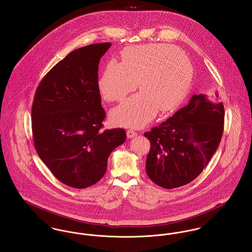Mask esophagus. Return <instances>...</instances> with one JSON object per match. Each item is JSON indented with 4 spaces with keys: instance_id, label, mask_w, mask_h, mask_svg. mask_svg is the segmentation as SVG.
<instances>
[{
    "instance_id": "esophagus-1",
    "label": "esophagus",
    "mask_w": 252,
    "mask_h": 252,
    "mask_svg": "<svg viewBox=\"0 0 252 252\" xmlns=\"http://www.w3.org/2000/svg\"><path fill=\"white\" fill-rule=\"evenodd\" d=\"M137 135H138V133H137L136 131L132 130V129H129V130H127V132H126V136H127V138H129V139L136 137Z\"/></svg>"
}]
</instances>
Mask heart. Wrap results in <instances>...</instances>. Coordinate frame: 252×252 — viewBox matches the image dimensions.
<instances>
[{"instance_id": "b5f03b06", "label": "heart", "mask_w": 252, "mask_h": 252, "mask_svg": "<svg viewBox=\"0 0 252 252\" xmlns=\"http://www.w3.org/2000/svg\"><path fill=\"white\" fill-rule=\"evenodd\" d=\"M123 62H107L98 86L108 102L121 101L138 87L141 92L131 96L111 111L118 126L142 127L158 110L174 109L186 96L192 79L189 58L175 46L134 45L122 52Z\"/></svg>"}]
</instances>
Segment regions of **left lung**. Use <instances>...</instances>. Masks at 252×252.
Returning a JSON list of instances; mask_svg holds the SVG:
<instances>
[{"instance_id": "8db88e82", "label": "left lung", "mask_w": 252, "mask_h": 252, "mask_svg": "<svg viewBox=\"0 0 252 252\" xmlns=\"http://www.w3.org/2000/svg\"><path fill=\"white\" fill-rule=\"evenodd\" d=\"M223 117L222 103L193 95L172 117L146 132L151 144L146 161L149 179L171 189L198 177L219 147Z\"/></svg>"}]
</instances>
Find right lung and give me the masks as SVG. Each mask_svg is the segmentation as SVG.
Masks as SVG:
<instances>
[{
    "mask_svg": "<svg viewBox=\"0 0 252 252\" xmlns=\"http://www.w3.org/2000/svg\"><path fill=\"white\" fill-rule=\"evenodd\" d=\"M110 45L93 44L70 52L35 92L31 109L35 149L52 174L74 189L100 181L110 153L126 139L123 128L102 129L105 112L98 65Z\"/></svg>",
    "mask_w": 252,
    "mask_h": 252,
    "instance_id": "obj_1",
    "label": "right lung"
}]
</instances>
